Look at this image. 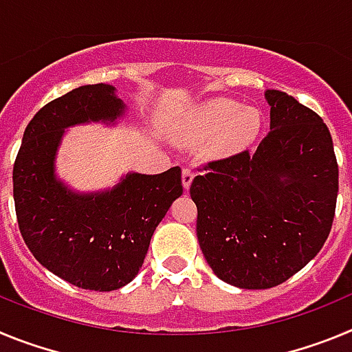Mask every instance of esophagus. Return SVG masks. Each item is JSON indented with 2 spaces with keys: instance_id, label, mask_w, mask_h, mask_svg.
I'll use <instances>...</instances> for the list:
<instances>
[{
  "instance_id": "1",
  "label": "esophagus",
  "mask_w": 352,
  "mask_h": 352,
  "mask_svg": "<svg viewBox=\"0 0 352 352\" xmlns=\"http://www.w3.org/2000/svg\"><path fill=\"white\" fill-rule=\"evenodd\" d=\"M192 179H194V170L188 169V167H185V169H183V186H185V190H188V188H190Z\"/></svg>"
}]
</instances>
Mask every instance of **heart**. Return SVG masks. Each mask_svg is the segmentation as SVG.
Listing matches in <instances>:
<instances>
[{"mask_svg":"<svg viewBox=\"0 0 352 352\" xmlns=\"http://www.w3.org/2000/svg\"><path fill=\"white\" fill-rule=\"evenodd\" d=\"M259 130L261 114L256 109L227 98H214L192 111L183 135L190 142H206L220 133L217 149L220 153H234L254 142Z\"/></svg>","mask_w":352,"mask_h":352,"instance_id":"obj_1","label":"heart"}]
</instances>
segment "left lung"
<instances>
[{"instance_id": "8db88e82", "label": "left lung", "mask_w": 352, "mask_h": 352, "mask_svg": "<svg viewBox=\"0 0 352 352\" xmlns=\"http://www.w3.org/2000/svg\"><path fill=\"white\" fill-rule=\"evenodd\" d=\"M266 100L270 132L256 151L208 162L190 185L201 250L239 289L275 287L307 266L337 206V157L322 118L278 89Z\"/></svg>"}]
</instances>
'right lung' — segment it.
<instances>
[{
    "mask_svg": "<svg viewBox=\"0 0 352 352\" xmlns=\"http://www.w3.org/2000/svg\"><path fill=\"white\" fill-rule=\"evenodd\" d=\"M125 111L109 84H88L43 105L24 130L14 164L15 213L24 243L72 285L116 291L139 273L155 229L183 194L182 169L130 173L114 188L76 194L56 179L65 129L114 121Z\"/></svg>",
    "mask_w": 352,
    "mask_h": 352,
    "instance_id": "right-lung-1",
    "label": "right lung"
}]
</instances>
